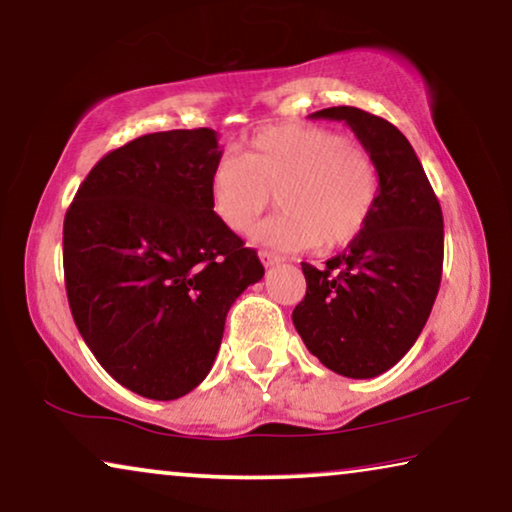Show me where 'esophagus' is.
Wrapping results in <instances>:
<instances>
[{
	"mask_svg": "<svg viewBox=\"0 0 512 512\" xmlns=\"http://www.w3.org/2000/svg\"><path fill=\"white\" fill-rule=\"evenodd\" d=\"M259 259H262V264L266 266V269H269V266L280 264V257L269 253V250H259Z\"/></svg>",
	"mask_w": 512,
	"mask_h": 512,
	"instance_id": "esophagus-1",
	"label": "esophagus"
}]
</instances>
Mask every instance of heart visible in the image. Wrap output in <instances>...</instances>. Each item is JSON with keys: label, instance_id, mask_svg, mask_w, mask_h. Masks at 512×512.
<instances>
[{"label": "heart", "instance_id": "obj_1", "mask_svg": "<svg viewBox=\"0 0 512 512\" xmlns=\"http://www.w3.org/2000/svg\"><path fill=\"white\" fill-rule=\"evenodd\" d=\"M257 239L278 250H338L365 232L381 193L368 149L345 133L278 124L250 137L241 154H220L209 174L211 209L232 232H248L271 207Z\"/></svg>", "mask_w": 512, "mask_h": 512}]
</instances>
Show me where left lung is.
Segmentation results:
<instances>
[{"mask_svg":"<svg viewBox=\"0 0 512 512\" xmlns=\"http://www.w3.org/2000/svg\"><path fill=\"white\" fill-rule=\"evenodd\" d=\"M310 117L352 128L377 160L381 193L356 241L324 269L301 264L308 287L292 322L326 368L370 379L414 347L430 317L444 266V216L414 147L391 121L349 105Z\"/></svg>","mask_w":512,"mask_h":512,"instance_id":"1","label":"left lung"}]
</instances>
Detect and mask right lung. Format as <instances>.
<instances>
[{"mask_svg":"<svg viewBox=\"0 0 512 512\" xmlns=\"http://www.w3.org/2000/svg\"><path fill=\"white\" fill-rule=\"evenodd\" d=\"M211 128L135 137L105 154L64 218L75 326L105 372L142 398L177 400L209 375L232 303L264 276L211 209Z\"/></svg>","mask_w":512,"mask_h":512,"instance_id":"right-lung-1","label":"right lung"}]
</instances>
